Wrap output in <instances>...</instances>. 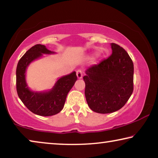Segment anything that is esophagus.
<instances>
[{
    "label": "esophagus",
    "instance_id": "34e87169",
    "mask_svg": "<svg viewBox=\"0 0 158 158\" xmlns=\"http://www.w3.org/2000/svg\"><path fill=\"white\" fill-rule=\"evenodd\" d=\"M77 77L78 79H81L83 77V73L81 69H79V70L77 71Z\"/></svg>",
    "mask_w": 158,
    "mask_h": 158
}]
</instances>
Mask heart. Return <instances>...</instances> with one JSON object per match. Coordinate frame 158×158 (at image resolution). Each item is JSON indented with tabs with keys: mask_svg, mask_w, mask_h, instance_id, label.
<instances>
[{
	"mask_svg": "<svg viewBox=\"0 0 158 158\" xmlns=\"http://www.w3.org/2000/svg\"><path fill=\"white\" fill-rule=\"evenodd\" d=\"M100 56H101V53H98V54H97V57H98V58L100 57Z\"/></svg>",
	"mask_w": 158,
	"mask_h": 158,
	"instance_id": "obj_1",
	"label": "heart"
}]
</instances>
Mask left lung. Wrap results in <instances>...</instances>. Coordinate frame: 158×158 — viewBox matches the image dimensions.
<instances>
[{"label":"left lung","instance_id":"1","mask_svg":"<svg viewBox=\"0 0 158 158\" xmlns=\"http://www.w3.org/2000/svg\"><path fill=\"white\" fill-rule=\"evenodd\" d=\"M107 59L85 71V96L89 107L99 114L119 110L133 92L134 65L126 51L111 43Z\"/></svg>","mask_w":158,"mask_h":158}]
</instances>
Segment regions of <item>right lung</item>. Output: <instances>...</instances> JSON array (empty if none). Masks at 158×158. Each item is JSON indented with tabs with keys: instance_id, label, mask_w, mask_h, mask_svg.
Instances as JSON below:
<instances>
[{
	"instance_id": "obj_1",
	"label": "right lung",
	"mask_w": 158,
	"mask_h": 158,
	"mask_svg": "<svg viewBox=\"0 0 158 158\" xmlns=\"http://www.w3.org/2000/svg\"><path fill=\"white\" fill-rule=\"evenodd\" d=\"M42 44H36L26 52L19 61L16 71L17 91L19 98L29 110L42 116L57 114L63 109L69 90L77 79L76 72L57 79L51 89L35 91L28 87L26 82V70L30 64L43 57V54H55Z\"/></svg>"
}]
</instances>
